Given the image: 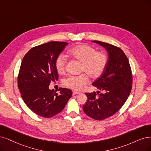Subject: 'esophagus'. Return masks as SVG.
Instances as JSON below:
<instances>
[{"instance_id": "esophagus-1", "label": "esophagus", "mask_w": 151, "mask_h": 151, "mask_svg": "<svg viewBox=\"0 0 151 151\" xmlns=\"http://www.w3.org/2000/svg\"><path fill=\"white\" fill-rule=\"evenodd\" d=\"M79 93H80L79 92H77V91H73V95H76V94H78Z\"/></svg>"}]
</instances>
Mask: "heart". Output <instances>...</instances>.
<instances>
[{
	"label": "heart",
	"instance_id": "b5f03b06",
	"mask_svg": "<svg viewBox=\"0 0 151 151\" xmlns=\"http://www.w3.org/2000/svg\"><path fill=\"white\" fill-rule=\"evenodd\" d=\"M68 54L80 62L81 71L85 72L92 78H97L103 73L108 64V57L102 52H96L95 48L89 45H80L72 48ZM67 58L63 54L58 55L55 65L57 71L63 73L66 69ZM88 81L85 73L78 75H69L63 80V85L73 90H80Z\"/></svg>",
	"mask_w": 151,
	"mask_h": 151
}]
</instances>
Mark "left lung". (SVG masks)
Here are the masks:
<instances>
[{
    "instance_id": "left-lung-1",
    "label": "left lung",
    "mask_w": 151,
    "mask_h": 151,
    "mask_svg": "<svg viewBox=\"0 0 151 151\" xmlns=\"http://www.w3.org/2000/svg\"><path fill=\"white\" fill-rule=\"evenodd\" d=\"M93 42L103 47L109 54L104 73L92 84L104 93H86L88 100L83 109L90 118L103 120L118 112L126 101L132 88V71L129 60L120 48L99 41Z\"/></svg>"
}]
</instances>
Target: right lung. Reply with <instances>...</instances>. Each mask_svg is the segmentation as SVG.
Masks as SVG:
<instances>
[{
    "label": "right lung",
    "mask_w": 151,
    "mask_h": 151,
    "mask_svg": "<svg viewBox=\"0 0 151 151\" xmlns=\"http://www.w3.org/2000/svg\"><path fill=\"white\" fill-rule=\"evenodd\" d=\"M68 43L50 42L33 47L22 61L18 86L24 103L33 113L43 118L60 113L71 97L70 89L60 88V94L48 88L51 81L58 80L55 62Z\"/></svg>",
    "instance_id": "right-lung-1"
}]
</instances>
